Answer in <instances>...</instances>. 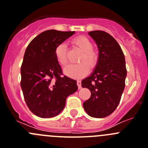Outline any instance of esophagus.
<instances>
[{"instance_id":"esophagus-1","label":"esophagus","mask_w":148,"mask_h":148,"mask_svg":"<svg viewBox=\"0 0 148 148\" xmlns=\"http://www.w3.org/2000/svg\"><path fill=\"white\" fill-rule=\"evenodd\" d=\"M77 85L78 86L79 89H80L82 88V84H81V81L80 80H77Z\"/></svg>"}]
</instances>
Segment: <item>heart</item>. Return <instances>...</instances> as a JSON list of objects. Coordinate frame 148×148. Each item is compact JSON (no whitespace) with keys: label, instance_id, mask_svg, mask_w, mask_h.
Instances as JSON below:
<instances>
[{"label":"heart","instance_id":"obj_1","mask_svg":"<svg viewBox=\"0 0 148 148\" xmlns=\"http://www.w3.org/2000/svg\"><path fill=\"white\" fill-rule=\"evenodd\" d=\"M74 47L82 51L78 59L79 63L69 65L64 69V74L73 79H81L88 74L89 66L93 69L96 66L99 60V56L93 49V43L86 36H80L74 38L71 41ZM67 47L64 44H60L55 49V56L58 63L60 66H66L68 62Z\"/></svg>","mask_w":148,"mask_h":148}]
</instances>
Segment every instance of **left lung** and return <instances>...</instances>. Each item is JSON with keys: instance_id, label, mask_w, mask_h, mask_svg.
<instances>
[{"instance_id": "1", "label": "left lung", "mask_w": 148, "mask_h": 148, "mask_svg": "<svg viewBox=\"0 0 148 148\" xmlns=\"http://www.w3.org/2000/svg\"><path fill=\"white\" fill-rule=\"evenodd\" d=\"M99 49V60L93 72L82 81L91 96L83 103L88 115L105 118L115 110L125 88L127 75L122 49L115 39L102 30L88 33Z\"/></svg>"}]
</instances>
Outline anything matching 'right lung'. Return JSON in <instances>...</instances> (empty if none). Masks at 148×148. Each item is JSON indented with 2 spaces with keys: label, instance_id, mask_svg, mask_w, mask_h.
<instances>
[{
  "label": "right lung",
  "instance_id": "obj_1",
  "mask_svg": "<svg viewBox=\"0 0 148 148\" xmlns=\"http://www.w3.org/2000/svg\"><path fill=\"white\" fill-rule=\"evenodd\" d=\"M74 31L48 30L30 41L21 66V85L29 110L42 118L58 115L66 98L78 89L77 81L64 76L55 56L56 47Z\"/></svg>",
  "mask_w": 148,
  "mask_h": 148
}]
</instances>
